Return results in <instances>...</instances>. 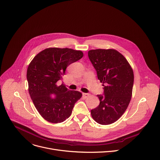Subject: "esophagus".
I'll return each mask as SVG.
<instances>
[{
	"instance_id": "obj_1",
	"label": "esophagus",
	"mask_w": 160,
	"mask_h": 160,
	"mask_svg": "<svg viewBox=\"0 0 160 160\" xmlns=\"http://www.w3.org/2000/svg\"><path fill=\"white\" fill-rule=\"evenodd\" d=\"M90 95V93H82V95H83L84 97H85L86 98H87V97H88Z\"/></svg>"
}]
</instances>
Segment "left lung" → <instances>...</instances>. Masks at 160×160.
<instances>
[{"label":"left lung","mask_w":160,"mask_h":160,"mask_svg":"<svg viewBox=\"0 0 160 160\" xmlns=\"http://www.w3.org/2000/svg\"><path fill=\"white\" fill-rule=\"evenodd\" d=\"M88 54L104 95H97L100 104L91 110V115L98 124H111L124 114L130 102L133 70L126 58L115 49H95Z\"/></svg>","instance_id":"1"}]
</instances>
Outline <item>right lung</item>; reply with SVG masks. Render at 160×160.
<instances>
[{"mask_svg": "<svg viewBox=\"0 0 160 160\" xmlns=\"http://www.w3.org/2000/svg\"><path fill=\"white\" fill-rule=\"evenodd\" d=\"M83 56L81 51L51 47L35 56L27 70L28 90L35 108L47 121L60 123L72 114L75 103L82 93L58 86L67 67Z\"/></svg>", "mask_w": 160, "mask_h": 160, "instance_id": "1", "label": "right lung"}]
</instances>
